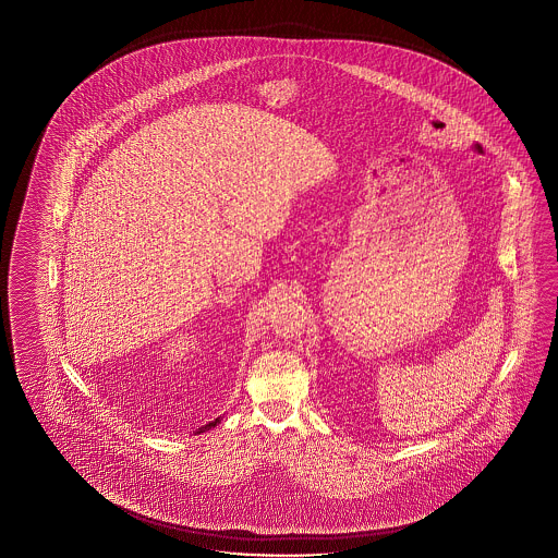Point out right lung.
Returning a JSON list of instances; mask_svg holds the SVG:
<instances>
[{
  "label": "right lung",
  "instance_id": "add662e5",
  "mask_svg": "<svg viewBox=\"0 0 558 558\" xmlns=\"http://www.w3.org/2000/svg\"><path fill=\"white\" fill-rule=\"evenodd\" d=\"M219 422L220 420H215V422L206 423V425H203V427H198V432H196V434H203V432H208L210 427H215V425H217V423Z\"/></svg>",
  "mask_w": 558,
  "mask_h": 558
}]
</instances>
